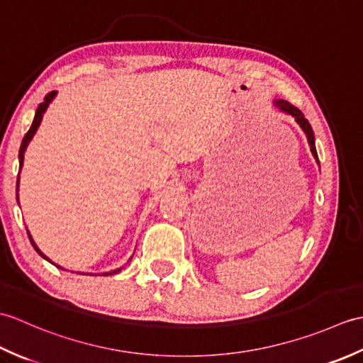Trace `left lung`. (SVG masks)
<instances>
[{
    "label": "left lung",
    "mask_w": 363,
    "mask_h": 363,
    "mask_svg": "<svg viewBox=\"0 0 363 363\" xmlns=\"http://www.w3.org/2000/svg\"><path fill=\"white\" fill-rule=\"evenodd\" d=\"M273 104L279 109L281 112L290 115V117L295 118V121L299 125V128L303 129V133L306 134L307 137V142H309V146H311V151H312V156L315 157V160H317V164L320 165V160H318V154H317V148H315V135H313V130H312V126L311 123L306 120L304 113L301 112L298 107H295L293 104H290L289 101H285V99H274Z\"/></svg>",
    "instance_id": "1"
}]
</instances>
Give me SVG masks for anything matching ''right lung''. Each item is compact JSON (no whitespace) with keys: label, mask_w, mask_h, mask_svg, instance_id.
I'll return each mask as SVG.
<instances>
[{"label":"right lung","mask_w":363,"mask_h":363,"mask_svg":"<svg viewBox=\"0 0 363 363\" xmlns=\"http://www.w3.org/2000/svg\"><path fill=\"white\" fill-rule=\"evenodd\" d=\"M56 95H57V91H51V94H48L45 96V99L43 101L38 104V107H37V111H35V115H34V120H33V125H30V128H29V130L26 133V135H25V138H23V142H21V146H20V152H18V162H20V169H18V179H17V201H18V189H20V172H21V168H23V162H25V151H26V148H28V145H29V142L33 140V137L35 135V133H37V129H38V126H40V123H42V118H43V113L46 112V109H48V106L52 103V99L56 98ZM18 204H20V201H18ZM28 235H29V240H30V243H33V246H34V250L40 254V256L45 259V260H48V262H51L48 257L45 256V254L38 250V246L35 245V242H34V238H33V235L29 234V230H28ZM133 259V257H130ZM129 259V260H130ZM128 260V262H129ZM52 264V262H51ZM56 265V264H54ZM57 268H62V267H59V265H56ZM64 269V268H62ZM123 269V267L121 268H117V269H111V272H107V273H103L104 276H107V274H115V273H120ZM79 274H84V273H79ZM90 274H94V273H90Z\"/></svg>","instance_id":"1"}]
</instances>
